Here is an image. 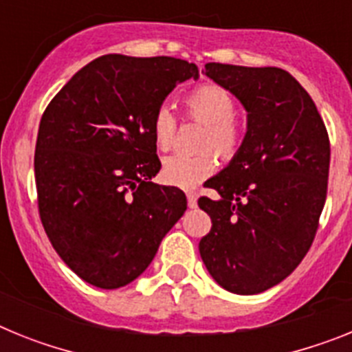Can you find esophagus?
I'll use <instances>...</instances> for the list:
<instances>
[{"label": "esophagus", "mask_w": 352, "mask_h": 352, "mask_svg": "<svg viewBox=\"0 0 352 352\" xmlns=\"http://www.w3.org/2000/svg\"><path fill=\"white\" fill-rule=\"evenodd\" d=\"M186 201H188V208H197V194L195 192H186Z\"/></svg>", "instance_id": "34e87169"}]
</instances>
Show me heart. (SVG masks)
I'll return each mask as SVG.
<instances>
[{
	"mask_svg": "<svg viewBox=\"0 0 352 352\" xmlns=\"http://www.w3.org/2000/svg\"><path fill=\"white\" fill-rule=\"evenodd\" d=\"M183 111L190 120L204 123L199 141L201 149H213L220 158L231 160L238 155L245 141V125L234 114V98L227 89L217 84H201L183 98ZM178 121L170 109L162 105L151 120V133L160 151L173 148ZM217 167L212 151L199 155H173L164 162L162 178L169 185L194 188L211 176Z\"/></svg>",
	"mask_w": 352,
	"mask_h": 352,
	"instance_id": "heart-1",
	"label": "heart"
}]
</instances>
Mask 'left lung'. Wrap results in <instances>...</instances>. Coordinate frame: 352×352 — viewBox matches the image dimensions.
Instances as JSON below:
<instances>
[{
	"label": "left lung",
	"instance_id": "1",
	"mask_svg": "<svg viewBox=\"0 0 352 352\" xmlns=\"http://www.w3.org/2000/svg\"><path fill=\"white\" fill-rule=\"evenodd\" d=\"M206 76L248 113L241 149L201 197L211 231L199 241L208 272L226 291L257 294L296 270L326 203L329 138L310 95L276 67L206 63Z\"/></svg>",
	"mask_w": 352,
	"mask_h": 352
}]
</instances>
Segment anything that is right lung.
Masks as SVG:
<instances>
[{"label":"right lung","mask_w":352,"mask_h":352,"mask_svg":"<svg viewBox=\"0 0 352 352\" xmlns=\"http://www.w3.org/2000/svg\"><path fill=\"white\" fill-rule=\"evenodd\" d=\"M194 63L169 56L105 54L49 102L35 148L38 213L68 268L100 289L138 278L186 197L151 178L160 170L151 120Z\"/></svg>","instance_id":"add662e5"}]
</instances>
